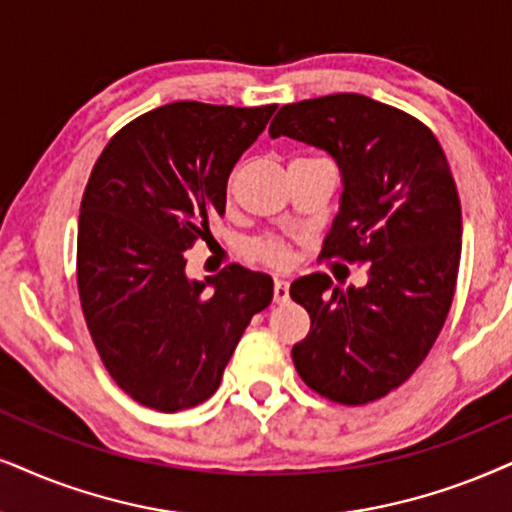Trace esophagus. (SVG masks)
<instances>
[{
    "mask_svg": "<svg viewBox=\"0 0 512 512\" xmlns=\"http://www.w3.org/2000/svg\"><path fill=\"white\" fill-rule=\"evenodd\" d=\"M290 297V286L288 281H283V278H276L274 283V302L276 304H283Z\"/></svg>",
    "mask_w": 512,
    "mask_h": 512,
    "instance_id": "obj_1",
    "label": "esophagus"
}]
</instances>
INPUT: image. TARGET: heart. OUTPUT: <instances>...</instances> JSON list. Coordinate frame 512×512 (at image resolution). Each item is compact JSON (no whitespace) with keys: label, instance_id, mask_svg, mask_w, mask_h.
Segmentation results:
<instances>
[{"label":"heart","instance_id":"1","mask_svg":"<svg viewBox=\"0 0 512 512\" xmlns=\"http://www.w3.org/2000/svg\"><path fill=\"white\" fill-rule=\"evenodd\" d=\"M250 252L257 257V260L271 264V267H283L288 264V245L276 241V238H260L250 245Z\"/></svg>","mask_w":512,"mask_h":512}]
</instances>
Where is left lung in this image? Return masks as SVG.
<instances>
[{"label":"left lung","instance_id":"obj_1","mask_svg":"<svg viewBox=\"0 0 512 512\" xmlns=\"http://www.w3.org/2000/svg\"><path fill=\"white\" fill-rule=\"evenodd\" d=\"M269 134L333 155L342 196L321 257L368 264L364 288L326 274L290 286L312 319L295 368L321 397L368 404L411 378L449 314L463 234L456 181L423 122L361 94L288 103Z\"/></svg>","mask_w":512,"mask_h":512}]
</instances>
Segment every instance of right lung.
I'll return each mask as SVG.
<instances>
[{
    "mask_svg": "<svg viewBox=\"0 0 512 512\" xmlns=\"http://www.w3.org/2000/svg\"><path fill=\"white\" fill-rule=\"evenodd\" d=\"M276 106L177 101L139 115L108 141L77 222V290L96 352L122 392L184 411L217 392L271 276L231 264L189 281L184 250L210 236L226 181Z\"/></svg>",
    "mask_w": 512,
    "mask_h": 512,
    "instance_id": "obj_1",
    "label": "right lung"
}]
</instances>
